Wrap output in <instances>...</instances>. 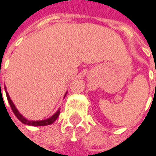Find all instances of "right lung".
<instances>
[{
    "label": "right lung",
    "instance_id": "obj_1",
    "mask_svg": "<svg viewBox=\"0 0 156 156\" xmlns=\"http://www.w3.org/2000/svg\"><path fill=\"white\" fill-rule=\"evenodd\" d=\"M0 90H1V84H0ZM6 96H7V100L9 101V104L12 108V112L14 113V115L19 119V121H21L23 124H27V125H32V126H45V125H49V124H52L56 119L57 117L59 116V113H60V111H57L52 117L46 119V120H44V121H38V122H34V121H29V120H26L24 117H23V115L20 114V112L17 111V109L15 108L14 104L12 103V100L10 99V96L9 94L6 92Z\"/></svg>",
    "mask_w": 156,
    "mask_h": 156
}]
</instances>
